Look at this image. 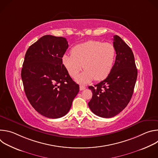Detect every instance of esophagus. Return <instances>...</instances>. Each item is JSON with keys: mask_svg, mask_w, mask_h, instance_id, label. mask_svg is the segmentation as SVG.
Instances as JSON below:
<instances>
[{"mask_svg": "<svg viewBox=\"0 0 158 158\" xmlns=\"http://www.w3.org/2000/svg\"><path fill=\"white\" fill-rule=\"evenodd\" d=\"M85 89V87L84 85H80V86H79L80 91H83V90H84Z\"/></svg>", "mask_w": 158, "mask_h": 158, "instance_id": "obj_1", "label": "esophagus"}]
</instances>
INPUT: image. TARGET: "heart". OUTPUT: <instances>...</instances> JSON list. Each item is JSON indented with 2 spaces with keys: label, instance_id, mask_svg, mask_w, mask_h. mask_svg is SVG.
<instances>
[{
  "label": "heart",
  "instance_id": "1",
  "mask_svg": "<svg viewBox=\"0 0 158 158\" xmlns=\"http://www.w3.org/2000/svg\"><path fill=\"white\" fill-rule=\"evenodd\" d=\"M72 54L65 53L62 57L64 68L79 83H87L94 79L100 81L110 73L116 60V51L110 43L91 40L76 45Z\"/></svg>",
  "mask_w": 158,
  "mask_h": 158
}]
</instances>
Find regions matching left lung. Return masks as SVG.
<instances>
[{
	"mask_svg": "<svg viewBox=\"0 0 158 158\" xmlns=\"http://www.w3.org/2000/svg\"><path fill=\"white\" fill-rule=\"evenodd\" d=\"M113 41L116 51L113 68L104 81L88 87L93 93L89 108L94 114L104 118L115 116L127 106L138 76L131 49L118 35L114 36Z\"/></svg>",
	"mask_w": 158,
	"mask_h": 158,
	"instance_id": "left-lung-1",
	"label": "left lung"
}]
</instances>
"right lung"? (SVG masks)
<instances>
[{
	"mask_svg": "<svg viewBox=\"0 0 158 158\" xmlns=\"http://www.w3.org/2000/svg\"><path fill=\"white\" fill-rule=\"evenodd\" d=\"M68 46L65 38L46 35L25 55L21 77L26 95L35 110L46 118L65 116L79 91L62 63Z\"/></svg>",
	"mask_w": 158,
	"mask_h": 158,
	"instance_id": "obj_1",
	"label": "right lung"
}]
</instances>
